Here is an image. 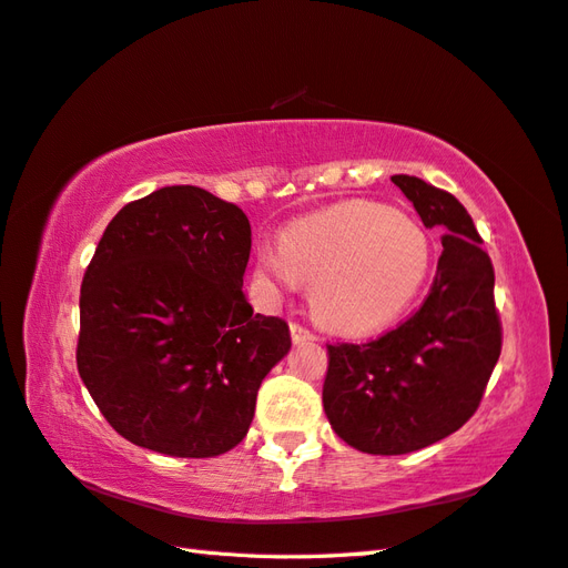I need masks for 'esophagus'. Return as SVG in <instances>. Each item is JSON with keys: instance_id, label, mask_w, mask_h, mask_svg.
I'll return each instance as SVG.
<instances>
[{"instance_id": "34e87169", "label": "esophagus", "mask_w": 568, "mask_h": 568, "mask_svg": "<svg viewBox=\"0 0 568 568\" xmlns=\"http://www.w3.org/2000/svg\"><path fill=\"white\" fill-rule=\"evenodd\" d=\"M292 337H294V343H306V339H316V333L308 331L306 325L292 323Z\"/></svg>"}]
</instances>
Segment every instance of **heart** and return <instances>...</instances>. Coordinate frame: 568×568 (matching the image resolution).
Returning <instances> with one entry per match:
<instances>
[{"instance_id": "b5f03b06", "label": "heart", "mask_w": 568, "mask_h": 568, "mask_svg": "<svg viewBox=\"0 0 568 568\" xmlns=\"http://www.w3.org/2000/svg\"><path fill=\"white\" fill-rule=\"evenodd\" d=\"M430 267L418 223L369 201H349L288 225L262 247L257 274L272 286L313 284L311 308L343 335L379 331L406 308Z\"/></svg>"}]
</instances>
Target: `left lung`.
Instances as JSON below:
<instances>
[{
    "instance_id": "1",
    "label": "left lung",
    "mask_w": 568,
    "mask_h": 568,
    "mask_svg": "<svg viewBox=\"0 0 568 568\" xmlns=\"http://www.w3.org/2000/svg\"><path fill=\"white\" fill-rule=\"evenodd\" d=\"M425 229L447 231L420 308L369 343L327 345L323 408L339 439L367 455H408L476 413L503 347L494 264L469 213L445 189L390 178Z\"/></svg>"
}]
</instances>
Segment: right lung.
<instances>
[{
	"instance_id": "1",
	"label": "right lung",
	"mask_w": 568,
	"mask_h": 568,
	"mask_svg": "<svg viewBox=\"0 0 568 568\" xmlns=\"http://www.w3.org/2000/svg\"><path fill=\"white\" fill-rule=\"evenodd\" d=\"M250 221L192 184L125 204L80 292L78 372L106 423L168 457L243 443L264 376L292 347L288 323L243 296Z\"/></svg>"
}]
</instances>
